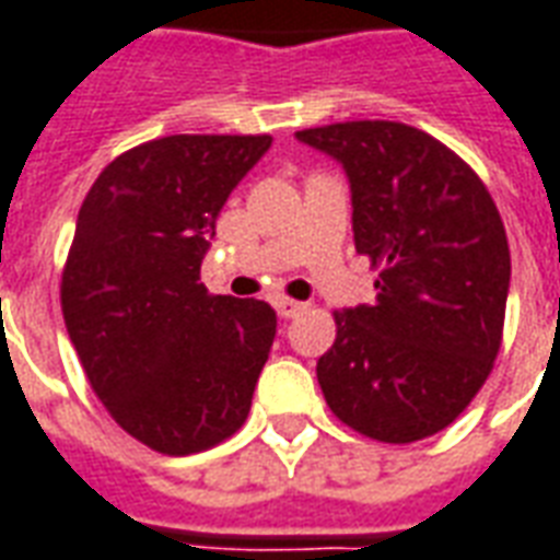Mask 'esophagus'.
<instances>
[{
  "instance_id": "esophagus-1",
  "label": "esophagus",
  "mask_w": 560,
  "mask_h": 560,
  "mask_svg": "<svg viewBox=\"0 0 560 560\" xmlns=\"http://www.w3.org/2000/svg\"><path fill=\"white\" fill-rule=\"evenodd\" d=\"M272 305H276V312L281 314V317H296V314H302L308 305L300 300H291V296H276L272 300Z\"/></svg>"
}]
</instances>
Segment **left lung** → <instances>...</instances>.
<instances>
[{
	"label": "left lung",
	"mask_w": 560,
	"mask_h": 560,
	"mask_svg": "<svg viewBox=\"0 0 560 560\" xmlns=\"http://www.w3.org/2000/svg\"><path fill=\"white\" fill-rule=\"evenodd\" d=\"M296 139L343 165L355 252L376 302L335 312L317 383L355 433L407 445L445 430L487 383L504 332L511 248L475 168L400 121H343Z\"/></svg>",
	"instance_id": "1"
}]
</instances>
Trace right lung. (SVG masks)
<instances>
[{
  "label": "right lung",
  "instance_id": "add662e5",
  "mask_svg": "<svg viewBox=\"0 0 560 560\" xmlns=\"http://www.w3.org/2000/svg\"><path fill=\"white\" fill-rule=\"evenodd\" d=\"M272 136H163L115 156L80 207L61 314L82 371L132 439L168 457L234 436L276 338L260 300L207 293L231 189Z\"/></svg>",
  "mask_w": 560,
  "mask_h": 560
}]
</instances>
